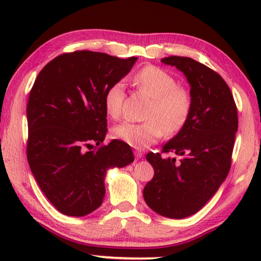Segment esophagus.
<instances>
[{
    "mask_svg": "<svg viewBox=\"0 0 261 261\" xmlns=\"http://www.w3.org/2000/svg\"><path fill=\"white\" fill-rule=\"evenodd\" d=\"M134 155H135V158H137V159H141L142 156H144V153H142L141 151H135Z\"/></svg>",
    "mask_w": 261,
    "mask_h": 261,
    "instance_id": "esophagus-1",
    "label": "esophagus"
}]
</instances>
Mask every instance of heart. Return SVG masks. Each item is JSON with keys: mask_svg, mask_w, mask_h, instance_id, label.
<instances>
[{"mask_svg": "<svg viewBox=\"0 0 261 261\" xmlns=\"http://www.w3.org/2000/svg\"><path fill=\"white\" fill-rule=\"evenodd\" d=\"M140 92L152 98L141 123L122 122L113 128V137L132 147L146 148L164 134L174 135L187 126L192 108L190 91L178 85L176 78L156 66H146L134 76ZM124 101V85L116 82L107 89L105 108L112 119H119Z\"/></svg>", "mask_w": 261, "mask_h": 261, "instance_id": "b5f03b06", "label": "heart"}]
</instances>
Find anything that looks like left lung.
<instances>
[{
    "instance_id": "obj_1",
    "label": "left lung",
    "mask_w": 261,
    "mask_h": 261,
    "mask_svg": "<svg viewBox=\"0 0 261 261\" xmlns=\"http://www.w3.org/2000/svg\"><path fill=\"white\" fill-rule=\"evenodd\" d=\"M190 84L192 108L183 129L163 146L179 160L148 153L154 177L146 184L144 198L153 212L169 219L194 215L216 194L229 172L238 110L223 78L188 57H166Z\"/></svg>"
}]
</instances>
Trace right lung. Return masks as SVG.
I'll list each match as a JSON object with an SVG mask.
<instances>
[{
  "instance_id": "add662e5",
  "label": "right lung",
  "mask_w": 261,
  "mask_h": 261,
  "mask_svg": "<svg viewBox=\"0 0 261 261\" xmlns=\"http://www.w3.org/2000/svg\"><path fill=\"white\" fill-rule=\"evenodd\" d=\"M137 57L76 51L51 60L32 88L27 105V159L35 180L57 210L81 217L102 204L107 171L134 162L126 142L94 151L107 134L105 94L128 74Z\"/></svg>"
}]
</instances>
